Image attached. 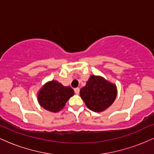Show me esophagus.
<instances>
[{
	"instance_id": "esophagus-1",
	"label": "esophagus",
	"mask_w": 154,
	"mask_h": 154,
	"mask_svg": "<svg viewBox=\"0 0 154 154\" xmlns=\"http://www.w3.org/2000/svg\"><path fill=\"white\" fill-rule=\"evenodd\" d=\"M75 93H76V94H79V88H75Z\"/></svg>"
}]
</instances>
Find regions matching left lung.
Wrapping results in <instances>:
<instances>
[{"label":"left lung","instance_id":"left-lung-1","mask_svg":"<svg viewBox=\"0 0 154 154\" xmlns=\"http://www.w3.org/2000/svg\"><path fill=\"white\" fill-rule=\"evenodd\" d=\"M117 91L113 85L101 77L92 75L86 85L80 90V96L86 106L95 112L106 109L116 99Z\"/></svg>","mask_w":154,"mask_h":154}]
</instances>
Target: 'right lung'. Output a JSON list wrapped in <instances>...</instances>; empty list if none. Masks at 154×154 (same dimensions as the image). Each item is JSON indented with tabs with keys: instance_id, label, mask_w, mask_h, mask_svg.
<instances>
[{
	"instance_id": "obj_1",
	"label": "right lung",
	"mask_w": 154,
	"mask_h": 154,
	"mask_svg": "<svg viewBox=\"0 0 154 154\" xmlns=\"http://www.w3.org/2000/svg\"><path fill=\"white\" fill-rule=\"evenodd\" d=\"M74 95L70 87H64L57 81L48 82L39 91L38 99L42 107L51 112H58L63 109L67 100Z\"/></svg>"
}]
</instances>
